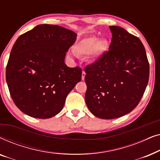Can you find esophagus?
I'll return each mask as SVG.
<instances>
[{
    "label": "esophagus",
    "instance_id": "1",
    "mask_svg": "<svg viewBox=\"0 0 160 160\" xmlns=\"http://www.w3.org/2000/svg\"><path fill=\"white\" fill-rule=\"evenodd\" d=\"M85 76H86V73L83 71H82V80H84V78H85Z\"/></svg>",
    "mask_w": 160,
    "mask_h": 160
}]
</instances>
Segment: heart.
Wrapping results in <instances>:
<instances>
[{
  "label": "heart",
  "instance_id": "obj_1",
  "mask_svg": "<svg viewBox=\"0 0 160 160\" xmlns=\"http://www.w3.org/2000/svg\"><path fill=\"white\" fill-rule=\"evenodd\" d=\"M108 48V42L106 39H98L95 36H90L82 39L75 47V51L78 54H89L92 53L96 58L101 56Z\"/></svg>",
  "mask_w": 160,
  "mask_h": 160
}]
</instances>
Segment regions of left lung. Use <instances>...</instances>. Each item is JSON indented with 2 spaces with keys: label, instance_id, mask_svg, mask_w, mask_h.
I'll list each match as a JSON object with an SVG mask.
<instances>
[{
  "label": "left lung",
  "instance_id": "8db88e82",
  "mask_svg": "<svg viewBox=\"0 0 160 160\" xmlns=\"http://www.w3.org/2000/svg\"><path fill=\"white\" fill-rule=\"evenodd\" d=\"M108 52L85 67L89 110L100 119L121 117L139 103L149 78V63L138 37L119 26L109 27Z\"/></svg>",
  "mask_w": 160,
  "mask_h": 160
}]
</instances>
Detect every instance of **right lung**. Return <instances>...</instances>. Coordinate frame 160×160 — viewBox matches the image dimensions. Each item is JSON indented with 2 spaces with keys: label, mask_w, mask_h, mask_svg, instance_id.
I'll return each instance as SVG.
<instances>
[{
  "label": "right lung",
  "mask_w": 160,
  "mask_h": 160,
  "mask_svg": "<svg viewBox=\"0 0 160 160\" xmlns=\"http://www.w3.org/2000/svg\"><path fill=\"white\" fill-rule=\"evenodd\" d=\"M76 36L72 30L44 24L17 39L6 78L13 101L25 114L48 119L62 109L67 95L82 79L81 68L65 63Z\"/></svg>",
  "instance_id": "add662e5"
}]
</instances>
